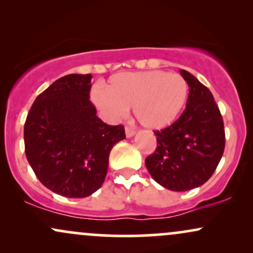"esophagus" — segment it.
<instances>
[{
    "mask_svg": "<svg viewBox=\"0 0 253 253\" xmlns=\"http://www.w3.org/2000/svg\"><path fill=\"white\" fill-rule=\"evenodd\" d=\"M125 133H126V136H127V138H132V136L135 134L134 129L129 128V127H126V128H125Z\"/></svg>",
    "mask_w": 253,
    "mask_h": 253,
    "instance_id": "esophagus-1",
    "label": "esophagus"
}]
</instances>
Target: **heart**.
Here are the masks:
<instances>
[{
  "label": "heart",
  "mask_w": 253,
  "mask_h": 253,
  "mask_svg": "<svg viewBox=\"0 0 253 253\" xmlns=\"http://www.w3.org/2000/svg\"><path fill=\"white\" fill-rule=\"evenodd\" d=\"M188 98V83L179 74L161 70L121 72L104 90L94 89L91 100L109 119H119L133 107L138 123L149 130L169 127L179 117Z\"/></svg>",
  "instance_id": "heart-1"
}]
</instances>
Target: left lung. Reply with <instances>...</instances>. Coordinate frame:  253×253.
Masks as SVG:
<instances>
[{"instance_id": "8db88e82", "label": "left lung", "mask_w": 253, "mask_h": 253, "mask_svg": "<svg viewBox=\"0 0 253 253\" xmlns=\"http://www.w3.org/2000/svg\"><path fill=\"white\" fill-rule=\"evenodd\" d=\"M179 72L189 86L187 107L171 126L155 132L157 149L145 161L152 178L172 191L205 184L225 149L222 117L211 90L190 72Z\"/></svg>"}]
</instances>
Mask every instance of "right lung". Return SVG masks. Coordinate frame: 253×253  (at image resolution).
Segmentation results:
<instances>
[{
	"label": "right lung",
	"instance_id": "add662e5",
	"mask_svg": "<svg viewBox=\"0 0 253 253\" xmlns=\"http://www.w3.org/2000/svg\"><path fill=\"white\" fill-rule=\"evenodd\" d=\"M90 74L66 75L31 107L24 138L27 161L47 189L83 199L100 189L113 146L126 138L124 126L97 118L89 101Z\"/></svg>",
	"mask_w": 253,
	"mask_h": 253
}]
</instances>
